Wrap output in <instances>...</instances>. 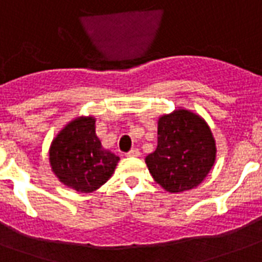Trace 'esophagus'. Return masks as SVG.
Here are the masks:
<instances>
[{
	"label": "esophagus",
	"instance_id": "obj_1",
	"mask_svg": "<svg viewBox=\"0 0 262 262\" xmlns=\"http://www.w3.org/2000/svg\"><path fill=\"white\" fill-rule=\"evenodd\" d=\"M139 155H140V151L137 149V148H133V149H130V151L126 154V156H129V158H137Z\"/></svg>",
	"mask_w": 262,
	"mask_h": 262
}]
</instances>
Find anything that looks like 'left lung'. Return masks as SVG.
Masks as SVG:
<instances>
[{"label": "left lung", "instance_id": "1", "mask_svg": "<svg viewBox=\"0 0 262 262\" xmlns=\"http://www.w3.org/2000/svg\"><path fill=\"white\" fill-rule=\"evenodd\" d=\"M215 159L216 144L208 123L190 110L178 108L158 121V147L145 163L160 186L181 193L199 186Z\"/></svg>", "mask_w": 262, "mask_h": 262}]
</instances>
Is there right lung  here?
Returning <instances> with one entry per match:
<instances>
[{
  "label": "right lung",
  "instance_id": "1",
  "mask_svg": "<svg viewBox=\"0 0 262 262\" xmlns=\"http://www.w3.org/2000/svg\"><path fill=\"white\" fill-rule=\"evenodd\" d=\"M50 166L57 178L80 193H92L108 181L119 158L102 147L94 117L73 119L50 145Z\"/></svg>",
  "mask_w": 262,
  "mask_h": 262
}]
</instances>
